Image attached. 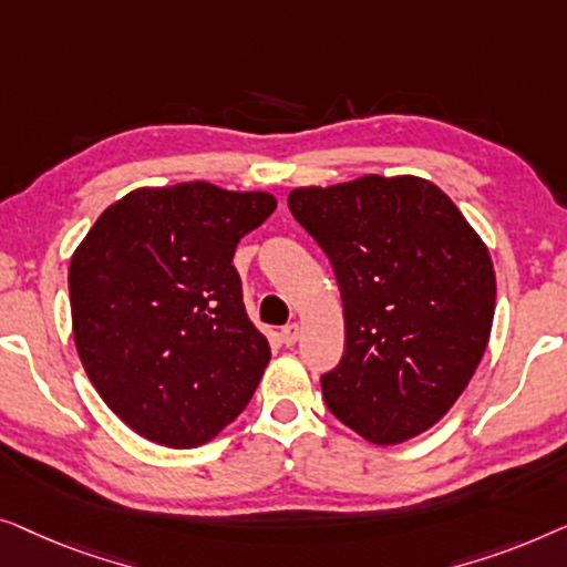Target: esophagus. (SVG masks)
<instances>
[{
	"label": "esophagus",
	"mask_w": 567,
	"mask_h": 567,
	"mask_svg": "<svg viewBox=\"0 0 567 567\" xmlns=\"http://www.w3.org/2000/svg\"><path fill=\"white\" fill-rule=\"evenodd\" d=\"M298 337H300V326H298V323L285 326V329L280 331V339H282L285 347H292L295 341H298Z\"/></svg>",
	"instance_id": "1"
}]
</instances>
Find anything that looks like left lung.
Listing matches in <instances>:
<instances>
[{"instance_id": "obj_1", "label": "left lung", "mask_w": 567, "mask_h": 567, "mask_svg": "<svg viewBox=\"0 0 567 567\" xmlns=\"http://www.w3.org/2000/svg\"><path fill=\"white\" fill-rule=\"evenodd\" d=\"M287 205L331 259L344 302V357L321 378L326 405L372 444L424 434L488 347V246L434 182L413 174L295 187Z\"/></svg>"}]
</instances>
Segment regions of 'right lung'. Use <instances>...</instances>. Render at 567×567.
<instances>
[{"label":"right lung","instance_id":"add662e5","mask_svg":"<svg viewBox=\"0 0 567 567\" xmlns=\"http://www.w3.org/2000/svg\"><path fill=\"white\" fill-rule=\"evenodd\" d=\"M275 195L210 182L138 187L100 215L69 265L79 360L143 440L193 450L251 401L272 349L244 308L234 254Z\"/></svg>","mask_w":567,"mask_h":567}]
</instances>
